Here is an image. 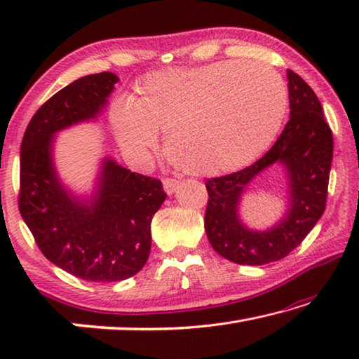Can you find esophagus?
<instances>
[{
  "label": "esophagus",
  "instance_id": "1",
  "mask_svg": "<svg viewBox=\"0 0 359 359\" xmlns=\"http://www.w3.org/2000/svg\"><path fill=\"white\" fill-rule=\"evenodd\" d=\"M163 188H165V191L168 194H172L179 188V182L174 179H165L163 180Z\"/></svg>",
  "mask_w": 359,
  "mask_h": 359
}]
</instances>
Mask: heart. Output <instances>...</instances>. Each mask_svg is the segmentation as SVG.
Here are the masks:
<instances>
[{"mask_svg": "<svg viewBox=\"0 0 359 359\" xmlns=\"http://www.w3.org/2000/svg\"><path fill=\"white\" fill-rule=\"evenodd\" d=\"M285 109L287 88L274 69L228 60L150 72L133 100L112 107L111 123L130 156L145 158L158 145V133H168L165 151L175 166L215 177L263 155Z\"/></svg>", "mask_w": 359, "mask_h": 359, "instance_id": "1", "label": "heart"}]
</instances>
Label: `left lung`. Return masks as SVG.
<instances>
[{
  "label": "left lung",
  "mask_w": 359,
  "mask_h": 359,
  "mask_svg": "<svg viewBox=\"0 0 359 359\" xmlns=\"http://www.w3.org/2000/svg\"><path fill=\"white\" fill-rule=\"evenodd\" d=\"M287 79L290 120L271 150L242 171L205 180V234L218 255L238 264L261 266L285 258L325 212L332 133L313 90L293 71H287ZM272 164L283 165L287 172V210L272 229L252 230L238 215L241 194Z\"/></svg>",
  "instance_id": "1"
}]
</instances>
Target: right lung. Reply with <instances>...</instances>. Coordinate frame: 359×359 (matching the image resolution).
I'll use <instances>...</instances> for the list:
<instances>
[{"label":"right lung","mask_w":359,"mask_h":359,"mask_svg":"<svg viewBox=\"0 0 359 359\" xmlns=\"http://www.w3.org/2000/svg\"><path fill=\"white\" fill-rule=\"evenodd\" d=\"M118 77L100 72L77 79L42 104L20 147L19 209L42 255L88 282L130 278L147 263L150 223L165 203L160 180L102 158L95 190L79 196L60 179L57 133L96 120Z\"/></svg>","instance_id":"add662e5"}]
</instances>
